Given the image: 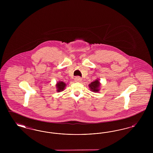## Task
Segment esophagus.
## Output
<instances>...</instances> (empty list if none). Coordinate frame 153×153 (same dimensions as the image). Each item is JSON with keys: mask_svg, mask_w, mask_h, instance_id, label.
Returning <instances> with one entry per match:
<instances>
[{"mask_svg": "<svg viewBox=\"0 0 153 153\" xmlns=\"http://www.w3.org/2000/svg\"><path fill=\"white\" fill-rule=\"evenodd\" d=\"M74 80H75L76 82H81L82 81V79H81V78L80 77H76L74 79Z\"/></svg>", "mask_w": 153, "mask_h": 153, "instance_id": "obj_1", "label": "esophagus"}]
</instances>
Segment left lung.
<instances>
[{
  "label": "left lung",
  "instance_id": "8db88e82",
  "mask_svg": "<svg viewBox=\"0 0 153 153\" xmlns=\"http://www.w3.org/2000/svg\"><path fill=\"white\" fill-rule=\"evenodd\" d=\"M100 83L99 80H95L89 85V87L90 88L91 91L94 92H98L100 91Z\"/></svg>",
  "mask_w": 153,
  "mask_h": 153
}]
</instances>
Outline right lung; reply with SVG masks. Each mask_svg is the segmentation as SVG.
Returning <instances> with one entry per match:
<instances>
[{
    "mask_svg": "<svg viewBox=\"0 0 153 153\" xmlns=\"http://www.w3.org/2000/svg\"><path fill=\"white\" fill-rule=\"evenodd\" d=\"M66 87V84L62 81H59L56 84V88H57V91L59 92L64 90Z\"/></svg>",
    "mask_w": 153,
    "mask_h": 153,
    "instance_id": "right-lung-1",
    "label": "right lung"
}]
</instances>
